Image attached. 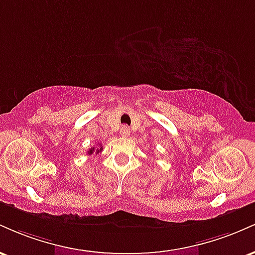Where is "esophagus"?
<instances>
[{"instance_id":"obj_1","label":"esophagus","mask_w":255,"mask_h":255,"mask_svg":"<svg viewBox=\"0 0 255 255\" xmlns=\"http://www.w3.org/2000/svg\"><path fill=\"white\" fill-rule=\"evenodd\" d=\"M120 131H121V134L124 136H129L130 135V130H129V128L127 127V126H124V127L121 128V130H120Z\"/></svg>"}]
</instances>
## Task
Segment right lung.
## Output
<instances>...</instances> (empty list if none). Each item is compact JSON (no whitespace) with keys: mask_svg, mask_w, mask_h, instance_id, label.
<instances>
[{"mask_svg":"<svg viewBox=\"0 0 255 255\" xmlns=\"http://www.w3.org/2000/svg\"><path fill=\"white\" fill-rule=\"evenodd\" d=\"M102 150H103V147H102L101 145H99V148H97V150H96L95 147H91L89 151H87V154H92L93 152H96V153H99V152H101Z\"/></svg>","mask_w":255,"mask_h":255,"instance_id":"obj_1","label":"right lung"}]
</instances>
